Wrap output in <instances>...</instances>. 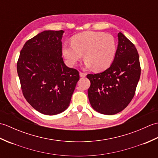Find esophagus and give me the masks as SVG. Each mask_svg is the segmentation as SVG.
<instances>
[{"instance_id":"esophagus-1","label":"esophagus","mask_w":158,"mask_h":158,"mask_svg":"<svg viewBox=\"0 0 158 158\" xmlns=\"http://www.w3.org/2000/svg\"><path fill=\"white\" fill-rule=\"evenodd\" d=\"M79 75H80V77H85L86 76V74L85 73L80 72L79 73Z\"/></svg>"}]
</instances>
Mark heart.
Masks as SVG:
<instances>
[{
	"label": "heart",
	"instance_id": "heart-1",
	"mask_svg": "<svg viewBox=\"0 0 158 158\" xmlns=\"http://www.w3.org/2000/svg\"><path fill=\"white\" fill-rule=\"evenodd\" d=\"M117 50L114 36L102 32L87 31L75 35L72 43L63 46V55L70 66H75L84 54L85 66L96 70L108 68L115 58Z\"/></svg>",
	"mask_w": 158,
	"mask_h": 158
}]
</instances>
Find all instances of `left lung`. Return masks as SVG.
<instances>
[{
    "label": "left lung",
    "mask_w": 158,
    "mask_h": 158,
    "mask_svg": "<svg viewBox=\"0 0 158 158\" xmlns=\"http://www.w3.org/2000/svg\"><path fill=\"white\" fill-rule=\"evenodd\" d=\"M115 58L102 73L87 75L91 85L88 94L93 109L105 115H115L129 105L140 76L139 56L135 45L118 33Z\"/></svg>",
    "instance_id": "8db88e82"
}]
</instances>
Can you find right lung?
<instances>
[{"instance_id":"1","label":"right lung","mask_w":158,"mask_h":158,"mask_svg":"<svg viewBox=\"0 0 158 158\" xmlns=\"http://www.w3.org/2000/svg\"><path fill=\"white\" fill-rule=\"evenodd\" d=\"M63 31H45L26 42L17 62L27 102L41 113L54 115L69 106L79 73L64 63Z\"/></svg>"}]
</instances>
